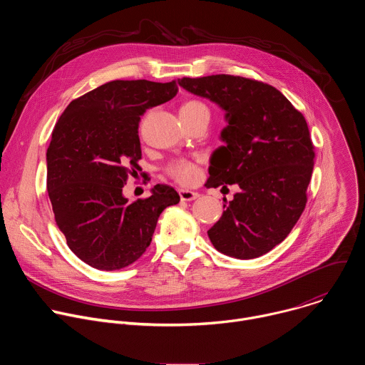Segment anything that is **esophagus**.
I'll use <instances>...</instances> for the list:
<instances>
[{
  "label": "esophagus",
  "mask_w": 365,
  "mask_h": 365,
  "mask_svg": "<svg viewBox=\"0 0 365 365\" xmlns=\"http://www.w3.org/2000/svg\"><path fill=\"white\" fill-rule=\"evenodd\" d=\"M179 195H180V199L185 202H190V200H195L199 197V193H196L193 190H187V189H180Z\"/></svg>",
  "instance_id": "esophagus-1"
}]
</instances>
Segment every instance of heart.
<instances>
[{
	"mask_svg": "<svg viewBox=\"0 0 365 365\" xmlns=\"http://www.w3.org/2000/svg\"><path fill=\"white\" fill-rule=\"evenodd\" d=\"M200 114H207L210 115V111H207L206 106L200 101L192 99L185 102L182 108H180V118L182 120H190L193 117H197ZM166 173L179 185L183 186H192L195 183H197V180L200 179L202 170L200 166L196 162L187 160V159H176L172 160L168 166H166Z\"/></svg>",
	"mask_w": 365,
	"mask_h": 365,
	"instance_id": "1",
	"label": "heart"
}]
</instances>
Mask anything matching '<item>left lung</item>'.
<instances>
[{
  "mask_svg": "<svg viewBox=\"0 0 365 365\" xmlns=\"http://www.w3.org/2000/svg\"><path fill=\"white\" fill-rule=\"evenodd\" d=\"M186 91L227 113L225 145L211 158L206 187L238 185L232 200L207 231L214 247L248 259L280 244L299 221L315 163L306 120L274 86L234 75L182 78Z\"/></svg>",
  "mask_w": 365,
  "mask_h": 365,
  "instance_id": "1",
  "label": "left lung"
}]
</instances>
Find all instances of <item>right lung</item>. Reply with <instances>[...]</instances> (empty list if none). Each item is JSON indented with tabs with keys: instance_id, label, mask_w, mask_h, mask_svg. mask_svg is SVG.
<instances>
[{
	"instance_id": "1",
	"label": "right lung",
	"mask_w": 365,
	"mask_h": 365,
	"mask_svg": "<svg viewBox=\"0 0 365 365\" xmlns=\"http://www.w3.org/2000/svg\"><path fill=\"white\" fill-rule=\"evenodd\" d=\"M176 81H111L73 99L48 144L47 193L69 248L98 270L124 269L144 254L160 214L180 200L168 185L133 203L123 196L141 170L140 117L170 101Z\"/></svg>"
}]
</instances>
